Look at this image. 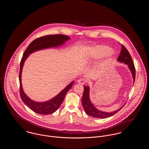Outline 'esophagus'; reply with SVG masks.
I'll use <instances>...</instances> for the list:
<instances>
[{
  "label": "esophagus",
  "instance_id": "34e87169",
  "mask_svg": "<svg viewBox=\"0 0 149 149\" xmlns=\"http://www.w3.org/2000/svg\"><path fill=\"white\" fill-rule=\"evenodd\" d=\"M78 83L80 84L83 85L86 83V80L84 79H79L78 80Z\"/></svg>",
  "mask_w": 149,
  "mask_h": 149
}]
</instances>
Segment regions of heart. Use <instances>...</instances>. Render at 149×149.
Segmentation results:
<instances>
[{"mask_svg": "<svg viewBox=\"0 0 149 149\" xmlns=\"http://www.w3.org/2000/svg\"><path fill=\"white\" fill-rule=\"evenodd\" d=\"M114 55V52L105 45L93 46L88 51L86 58L88 60L99 59L106 56V61L109 60Z\"/></svg>", "mask_w": 149, "mask_h": 149, "instance_id": "obj_1", "label": "heart"}]
</instances>
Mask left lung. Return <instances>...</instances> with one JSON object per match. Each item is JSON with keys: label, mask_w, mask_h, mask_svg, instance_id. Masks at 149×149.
Here are the masks:
<instances>
[{"label": "left lung", "mask_w": 149, "mask_h": 149, "mask_svg": "<svg viewBox=\"0 0 149 149\" xmlns=\"http://www.w3.org/2000/svg\"><path fill=\"white\" fill-rule=\"evenodd\" d=\"M117 61L120 63H123L125 64H127L129 69L130 70L131 72L132 75L133 80H134V84L135 80V74H136V70H135V66L133 63L132 57L131 56L129 52L126 49V48L122 45V49L120 51V55L117 58ZM89 86H84V93L83 94L82 97V104L83 108L84 109L85 113L88 116H92L95 118H106L112 116L114 114L117 113L120 109H121L123 105L120 108L118 109L117 110L113 111L112 112H102L97 109L93 105L92 103L91 102L90 98H89Z\"/></svg>", "instance_id": "left-lung-1"}]
</instances>
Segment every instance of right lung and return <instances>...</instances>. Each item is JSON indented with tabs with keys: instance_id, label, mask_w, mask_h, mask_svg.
Segmentation results:
<instances>
[{
	"instance_id": "obj_1",
	"label": "right lung",
	"mask_w": 149,
	"mask_h": 149,
	"mask_svg": "<svg viewBox=\"0 0 149 149\" xmlns=\"http://www.w3.org/2000/svg\"><path fill=\"white\" fill-rule=\"evenodd\" d=\"M70 38L64 35H51L43 36L33 41L29 45L25 50L20 63V71L19 74V80L20 84V96L22 101L29 108L36 113L40 114H49L54 113L59 108L64 101L66 93L71 89L74 83L72 81L66 86L64 89L58 93L56 96L46 102H38L30 99L24 92L22 85L21 76L22 69L26 60L29 55L38 50H43L51 47L60 46Z\"/></svg>"
}]
</instances>
